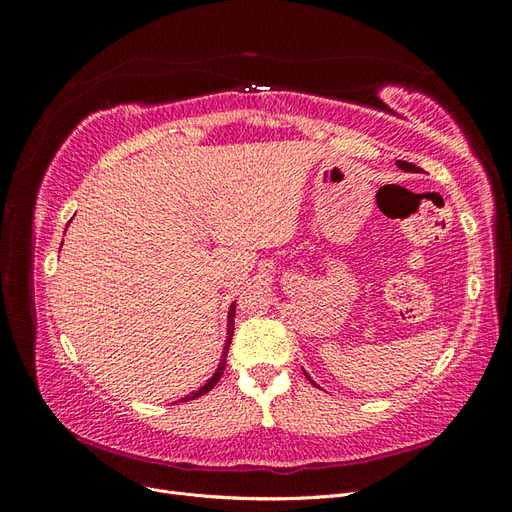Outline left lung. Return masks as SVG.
Returning <instances> with one entry per match:
<instances>
[{
  "label": "left lung",
  "mask_w": 512,
  "mask_h": 512,
  "mask_svg": "<svg viewBox=\"0 0 512 512\" xmlns=\"http://www.w3.org/2000/svg\"><path fill=\"white\" fill-rule=\"evenodd\" d=\"M397 166L401 168V170H408V173H416L418 170V166H414V164H410V162H404V160H397ZM307 376V374H305ZM309 378V376H307Z\"/></svg>",
  "instance_id": "left-lung-1"
}]
</instances>
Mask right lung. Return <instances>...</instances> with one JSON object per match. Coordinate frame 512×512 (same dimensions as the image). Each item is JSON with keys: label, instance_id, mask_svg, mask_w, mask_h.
<instances>
[{"label": "right lung", "instance_id": "obj_1", "mask_svg": "<svg viewBox=\"0 0 512 512\" xmlns=\"http://www.w3.org/2000/svg\"><path fill=\"white\" fill-rule=\"evenodd\" d=\"M232 333H235V303L230 305V312H228V333H226V346H224V352H222V359H220V365H218V369H215V374L207 380V384H203L200 386V389L196 391V393H192V395H185L181 401H190V399H196V397H200V395H205V393H209L215 384H218V380H220V376L224 374V367H226V354H228V346H230V339H232Z\"/></svg>", "mask_w": 512, "mask_h": 512}]
</instances>
